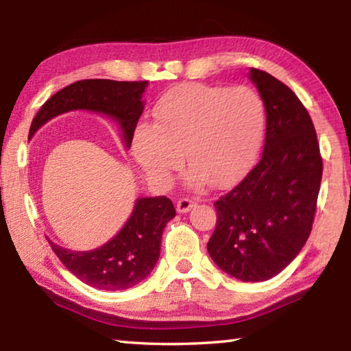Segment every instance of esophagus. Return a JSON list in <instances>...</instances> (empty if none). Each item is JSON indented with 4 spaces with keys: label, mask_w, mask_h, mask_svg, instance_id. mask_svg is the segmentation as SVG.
<instances>
[{
    "label": "esophagus",
    "mask_w": 351,
    "mask_h": 351,
    "mask_svg": "<svg viewBox=\"0 0 351 351\" xmlns=\"http://www.w3.org/2000/svg\"><path fill=\"white\" fill-rule=\"evenodd\" d=\"M195 204H197V203H195L193 199L180 198V199H178V203H176V210L180 212V213H186V212H189L190 209H192Z\"/></svg>",
    "instance_id": "1"
}]
</instances>
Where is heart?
I'll list each match as a JSON object with an SVG mask.
<instances>
[{
    "label": "heart",
    "instance_id": "heart-1",
    "mask_svg": "<svg viewBox=\"0 0 351 351\" xmlns=\"http://www.w3.org/2000/svg\"><path fill=\"white\" fill-rule=\"evenodd\" d=\"M265 122V102L252 88L189 83L158 100L153 127L134 132L133 154L154 181L167 182L184 156L189 186L226 187L251 167Z\"/></svg>",
    "mask_w": 351,
    "mask_h": 351
}]
</instances>
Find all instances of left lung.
Here are the masks:
<instances>
[{
  "instance_id": "left-lung-1",
  "label": "left lung",
  "mask_w": 351,
  "mask_h": 351,
  "mask_svg": "<svg viewBox=\"0 0 351 351\" xmlns=\"http://www.w3.org/2000/svg\"><path fill=\"white\" fill-rule=\"evenodd\" d=\"M266 110L258 164L217 199L207 251L219 269L243 282H265L293 261L311 234L322 181L317 134L304 104L265 71L251 68Z\"/></svg>"
}]
</instances>
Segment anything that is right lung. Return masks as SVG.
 <instances>
[{
  "instance_id": "right-lung-1",
  "label": "right lung",
  "mask_w": 351,
  "mask_h": 351,
  "mask_svg": "<svg viewBox=\"0 0 351 351\" xmlns=\"http://www.w3.org/2000/svg\"><path fill=\"white\" fill-rule=\"evenodd\" d=\"M148 82H116L88 79L71 83L47 99L35 114L29 138L49 119L73 110L102 112L119 123L122 138L130 147L138 121L144 111ZM176 215L167 197L139 198L128 221L116 237L93 251H71L49 239L52 251L77 278L97 289L122 291L133 288L153 271L161 252L165 224Z\"/></svg>"
}]
</instances>
